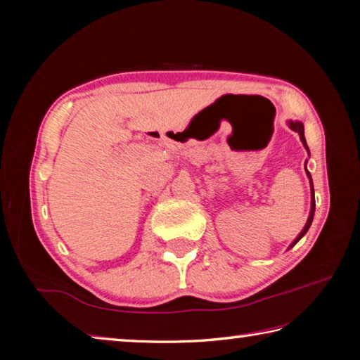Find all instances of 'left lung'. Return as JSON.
I'll list each match as a JSON object with an SVG mask.
<instances>
[{
	"label": "left lung",
	"mask_w": 360,
	"mask_h": 360,
	"mask_svg": "<svg viewBox=\"0 0 360 360\" xmlns=\"http://www.w3.org/2000/svg\"><path fill=\"white\" fill-rule=\"evenodd\" d=\"M289 127H290V129L292 130H294V131H297L298 133V135H300V139H302V143H303V146H304V148H307V150H308V146H307V139H304V129H303V124H302V122H292V120H289ZM309 152V150H308ZM307 174H308V178H309V182H311V195H313V200H311V211H309V217H308V221H307V225H304V227H303V230L300 231V235H298L297 236V238H295V241L294 243H292V245H290V248L292 246H294V245H297V243H298V240H300L302 238V236L304 235V233H307V231H308V229H309V225H311V222H313V217H314V208H316V203H314V188H313V181H311V174H309L308 172H307Z\"/></svg>",
	"instance_id": "1"
}]
</instances>
